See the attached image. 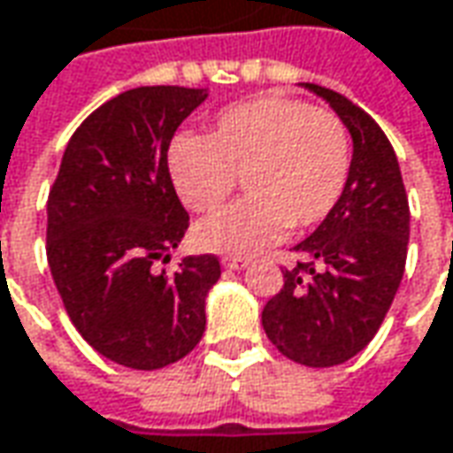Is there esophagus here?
Listing matches in <instances>:
<instances>
[{
  "mask_svg": "<svg viewBox=\"0 0 453 453\" xmlns=\"http://www.w3.org/2000/svg\"><path fill=\"white\" fill-rule=\"evenodd\" d=\"M221 265L229 267V270H244V267L250 265V259H247V257H224Z\"/></svg>",
  "mask_w": 453,
  "mask_h": 453,
  "instance_id": "esophagus-1",
  "label": "esophagus"
}]
</instances>
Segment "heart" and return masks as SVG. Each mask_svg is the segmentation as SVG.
Listing matches in <instances>:
<instances>
[{"label": "heart", "instance_id": "heart-1", "mask_svg": "<svg viewBox=\"0 0 453 453\" xmlns=\"http://www.w3.org/2000/svg\"><path fill=\"white\" fill-rule=\"evenodd\" d=\"M348 173L345 123L277 93L224 108L206 138L183 133L168 149V176L191 211H219L239 179L250 194L196 226V244L219 254H254L285 229H312L335 209Z\"/></svg>", "mask_w": 453, "mask_h": 453}]
</instances>
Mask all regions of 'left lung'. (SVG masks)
Wrapping results in <instances>:
<instances>
[{"instance_id": "1", "label": "left lung", "mask_w": 453, "mask_h": 453, "mask_svg": "<svg viewBox=\"0 0 453 453\" xmlns=\"http://www.w3.org/2000/svg\"><path fill=\"white\" fill-rule=\"evenodd\" d=\"M353 135L345 191L320 226L295 247L297 265L262 310L272 345L289 360L330 368L357 356L378 333L406 270L409 196L380 126L353 100L315 82Z\"/></svg>"}]
</instances>
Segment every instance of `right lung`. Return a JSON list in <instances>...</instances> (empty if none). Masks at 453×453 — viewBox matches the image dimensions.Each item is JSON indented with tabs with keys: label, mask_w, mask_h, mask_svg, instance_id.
<instances>
[{
	"label": "right lung",
	"mask_w": 453,
	"mask_h": 453,
	"mask_svg": "<svg viewBox=\"0 0 453 453\" xmlns=\"http://www.w3.org/2000/svg\"><path fill=\"white\" fill-rule=\"evenodd\" d=\"M206 100L179 85L133 88L73 133L47 196V265L88 345L135 371L165 368L199 345L217 254L158 270L188 229L168 176L176 128Z\"/></svg>",
	"instance_id": "right-lung-1"
}]
</instances>
